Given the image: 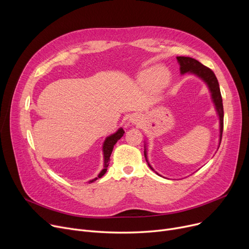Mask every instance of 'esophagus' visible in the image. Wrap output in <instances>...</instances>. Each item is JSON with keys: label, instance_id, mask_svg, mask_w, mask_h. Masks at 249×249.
<instances>
[{"label": "esophagus", "instance_id": "obj_1", "mask_svg": "<svg viewBox=\"0 0 249 249\" xmlns=\"http://www.w3.org/2000/svg\"><path fill=\"white\" fill-rule=\"evenodd\" d=\"M131 120H132V122L135 123V122H137V117H135V116H134V117L131 118Z\"/></svg>", "mask_w": 249, "mask_h": 249}]
</instances>
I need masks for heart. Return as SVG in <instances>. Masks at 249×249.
Wrapping results in <instances>:
<instances>
[{"mask_svg": "<svg viewBox=\"0 0 249 249\" xmlns=\"http://www.w3.org/2000/svg\"><path fill=\"white\" fill-rule=\"evenodd\" d=\"M141 80L143 82H152L159 87H164L170 80L169 72L164 68L149 69L141 74Z\"/></svg>", "mask_w": 249, "mask_h": 249, "instance_id": "1", "label": "heart"}]
</instances>
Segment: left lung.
Listing matches in <instances>:
<instances>
[{"label": "left lung", "instance_id": "obj_1", "mask_svg": "<svg viewBox=\"0 0 249 249\" xmlns=\"http://www.w3.org/2000/svg\"><path fill=\"white\" fill-rule=\"evenodd\" d=\"M177 61L180 65V73L181 74H185V73H190L193 75H196L197 77H199L202 79L205 84L207 85L210 93H211V98L212 101L214 103L215 109H216V112L219 116V127H220V135H219V145L221 142L222 138V131H223V104H222V97L219 89V84L216 76L213 73L211 69H209L206 66L202 65L200 62H198L197 60L190 58V57H177ZM144 156L145 159L152 170V166L148 162L147 159V150L146 148L144 149ZM157 173V172H156ZM158 174V173H157ZM159 175V174H158Z\"/></svg>", "mask_w": 249, "mask_h": 249}]
</instances>
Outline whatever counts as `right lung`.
Here are the masks:
<instances>
[{
    "label": "right lung",
    "mask_w": 249,
    "mask_h": 249,
    "mask_svg": "<svg viewBox=\"0 0 249 249\" xmlns=\"http://www.w3.org/2000/svg\"><path fill=\"white\" fill-rule=\"evenodd\" d=\"M125 133L124 130L122 128H119L118 131H116L114 134L108 136L104 143H103V155H104V168L102 169V171L99 173L98 177L92 179L89 181V183H92L93 181L97 180L98 178H101L107 171V168L109 166V161H110V156H111V153L113 151V148H114V145L117 143V141L123 136V134Z\"/></svg>",
    "instance_id": "1"
}]
</instances>
